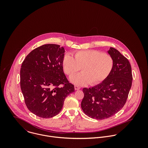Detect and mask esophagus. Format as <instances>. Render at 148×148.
<instances>
[{
  "instance_id": "esophagus-1",
  "label": "esophagus",
  "mask_w": 148,
  "mask_h": 148,
  "mask_svg": "<svg viewBox=\"0 0 148 148\" xmlns=\"http://www.w3.org/2000/svg\"><path fill=\"white\" fill-rule=\"evenodd\" d=\"M80 89V87L77 86V85H75V90H79Z\"/></svg>"
}]
</instances>
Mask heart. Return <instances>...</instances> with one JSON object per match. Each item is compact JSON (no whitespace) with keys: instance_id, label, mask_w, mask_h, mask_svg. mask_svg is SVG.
<instances>
[{"instance_id":"1","label":"heart","mask_w":148,"mask_h":148,"mask_svg":"<svg viewBox=\"0 0 148 148\" xmlns=\"http://www.w3.org/2000/svg\"><path fill=\"white\" fill-rule=\"evenodd\" d=\"M73 56L65 54L62 66L64 73L69 76L76 74L81 68L82 73L71 77V82L75 84H99L107 79L113 68V59L107 53L88 49L75 52Z\"/></svg>"}]
</instances>
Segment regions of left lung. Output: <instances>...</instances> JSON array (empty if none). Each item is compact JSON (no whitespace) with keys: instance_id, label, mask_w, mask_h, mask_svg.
I'll use <instances>...</instances> for the list:
<instances>
[{"instance_id":"1","label":"left lung","mask_w":148,"mask_h":148,"mask_svg":"<svg viewBox=\"0 0 148 148\" xmlns=\"http://www.w3.org/2000/svg\"><path fill=\"white\" fill-rule=\"evenodd\" d=\"M108 52L114 62L109 76L99 84L83 89L82 108L86 115L97 120L110 117L123 108L133 80L131 65L127 58L114 48Z\"/></svg>"}]
</instances>
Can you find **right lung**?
Masks as SVG:
<instances>
[{
	"mask_svg": "<svg viewBox=\"0 0 148 148\" xmlns=\"http://www.w3.org/2000/svg\"><path fill=\"white\" fill-rule=\"evenodd\" d=\"M65 50L58 44H44L32 50L21 69V88L27 108L42 118L62 110L66 97L75 92L63 72Z\"/></svg>",
	"mask_w": 148,
	"mask_h": 148,
	"instance_id": "right-lung-1",
	"label": "right lung"
}]
</instances>
